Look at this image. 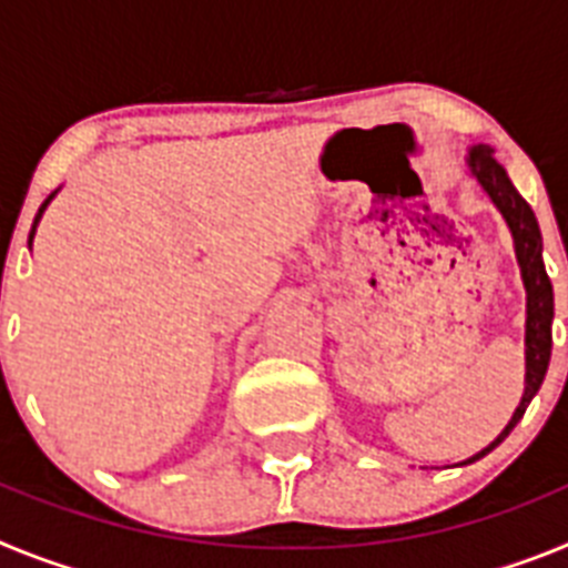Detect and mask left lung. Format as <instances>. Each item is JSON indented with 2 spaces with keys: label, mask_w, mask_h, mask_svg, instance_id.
<instances>
[{
  "label": "left lung",
  "mask_w": 568,
  "mask_h": 568,
  "mask_svg": "<svg viewBox=\"0 0 568 568\" xmlns=\"http://www.w3.org/2000/svg\"><path fill=\"white\" fill-rule=\"evenodd\" d=\"M466 168L469 173L478 179L480 187L486 190V195L491 199V204L500 210V215L509 224L511 241H515V255H518L520 264V278H524L526 287V386L524 398H520L518 409L511 415V420L506 424L504 433L491 440L486 449H480L478 455H471L464 464L484 458L489 455L506 435L518 426V420L524 418L526 406L531 404V398L538 395L540 384L546 378V369H549L551 358V318H555V295H551V281L546 275L544 267V239H540L538 219L531 213V207L526 204L524 195L515 190V184L509 182L506 170L495 162L489 144H475L469 148L466 155Z\"/></svg>",
  "instance_id": "obj_1"
}]
</instances>
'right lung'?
I'll return each instance as SVG.
<instances>
[{"instance_id": "right-lung-1", "label": "right lung", "mask_w": 568, "mask_h": 568, "mask_svg": "<svg viewBox=\"0 0 568 568\" xmlns=\"http://www.w3.org/2000/svg\"><path fill=\"white\" fill-rule=\"evenodd\" d=\"M53 195H57V193H50V195H48V199H44V204H42V207H39L37 219H33V227H30V235H28V244H30V241H33V235H37V224H39V219H42L44 207H48V204H50V199H53Z\"/></svg>"}]
</instances>
